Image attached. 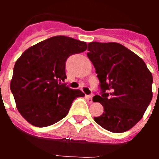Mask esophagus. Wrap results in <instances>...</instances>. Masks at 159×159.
Listing matches in <instances>:
<instances>
[{"label":"esophagus","instance_id":"esophagus-1","mask_svg":"<svg viewBox=\"0 0 159 159\" xmlns=\"http://www.w3.org/2000/svg\"><path fill=\"white\" fill-rule=\"evenodd\" d=\"M86 98H87V100L89 103H92V97L90 96V95H86Z\"/></svg>","mask_w":159,"mask_h":159}]
</instances>
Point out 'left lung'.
I'll use <instances>...</instances> for the list:
<instances>
[{
	"label": "left lung",
	"instance_id": "left-lung-1",
	"mask_svg": "<svg viewBox=\"0 0 159 159\" xmlns=\"http://www.w3.org/2000/svg\"><path fill=\"white\" fill-rule=\"evenodd\" d=\"M88 50L100 88L93 101L103 107L102 116L94 120L114 133L130 130L152 99L151 72L139 57L120 43L92 42Z\"/></svg>",
	"mask_w": 159,
	"mask_h": 159
}]
</instances>
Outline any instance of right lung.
<instances>
[{
	"label": "right lung",
	"mask_w": 159,
	"mask_h": 159,
	"mask_svg": "<svg viewBox=\"0 0 159 159\" xmlns=\"http://www.w3.org/2000/svg\"><path fill=\"white\" fill-rule=\"evenodd\" d=\"M87 48L86 42L57 36L30 47L16 60L10 89L18 111L29 123L51 126L67 116L77 97L85 95L64 82L67 58Z\"/></svg>",
	"instance_id": "add662e5"
}]
</instances>
